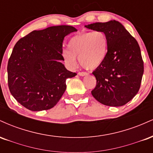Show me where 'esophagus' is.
Masks as SVG:
<instances>
[{
	"instance_id": "esophagus-1",
	"label": "esophagus",
	"mask_w": 153,
	"mask_h": 153,
	"mask_svg": "<svg viewBox=\"0 0 153 153\" xmlns=\"http://www.w3.org/2000/svg\"><path fill=\"white\" fill-rule=\"evenodd\" d=\"M88 73L87 72H79L78 75H80V76H85V75H87Z\"/></svg>"
}]
</instances>
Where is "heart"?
I'll return each mask as SVG.
<instances>
[{"instance_id":"heart-1","label":"heart","mask_w":153,"mask_h":153,"mask_svg":"<svg viewBox=\"0 0 153 153\" xmlns=\"http://www.w3.org/2000/svg\"><path fill=\"white\" fill-rule=\"evenodd\" d=\"M108 39L101 31L82 32L73 36L68 44V50L62 52L66 64L74 67L76 57L83 68L95 69L104 60L107 53Z\"/></svg>"}]
</instances>
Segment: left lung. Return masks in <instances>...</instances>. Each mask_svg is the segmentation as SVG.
<instances>
[{
    "instance_id": "1",
    "label": "left lung",
    "mask_w": 153,
    "mask_h": 153,
    "mask_svg": "<svg viewBox=\"0 0 153 153\" xmlns=\"http://www.w3.org/2000/svg\"><path fill=\"white\" fill-rule=\"evenodd\" d=\"M85 27L103 31L108 39L106 57L93 72L96 85L91 94L106 106H124L137 94L143 78L144 62L137 42L114 20Z\"/></svg>"
}]
</instances>
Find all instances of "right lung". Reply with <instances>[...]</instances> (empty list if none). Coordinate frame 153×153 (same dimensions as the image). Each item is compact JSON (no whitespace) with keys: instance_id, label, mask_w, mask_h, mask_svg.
<instances>
[{"instance_id":"1","label":"right lung","mask_w":153,"mask_h":153,"mask_svg":"<svg viewBox=\"0 0 153 153\" xmlns=\"http://www.w3.org/2000/svg\"><path fill=\"white\" fill-rule=\"evenodd\" d=\"M72 26H50L21 38L8 59V85L10 94L27 109L48 110L57 104L66 89V79L76 75L66 69L62 42L76 31Z\"/></svg>"}]
</instances>
